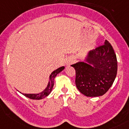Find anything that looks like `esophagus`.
Listing matches in <instances>:
<instances>
[{"label": "esophagus", "instance_id": "esophagus-1", "mask_svg": "<svg viewBox=\"0 0 129 129\" xmlns=\"http://www.w3.org/2000/svg\"><path fill=\"white\" fill-rule=\"evenodd\" d=\"M74 62V60L72 59H69L68 61H66V65L67 66H70L71 64H72Z\"/></svg>", "mask_w": 129, "mask_h": 129}]
</instances>
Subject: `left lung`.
<instances>
[{
    "label": "left lung",
    "mask_w": 129,
    "mask_h": 129,
    "mask_svg": "<svg viewBox=\"0 0 129 129\" xmlns=\"http://www.w3.org/2000/svg\"><path fill=\"white\" fill-rule=\"evenodd\" d=\"M75 70V85L87 97H99L106 93L117 73V60L112 46L104 44L90 50L84 61L72 65Z\"/></svg>",
    "instance_id": "1"
}]
</instances>
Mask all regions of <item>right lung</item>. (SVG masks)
<instances>
[{
    "label": "right lung",
    "mask_w": 129,
    "mask_h": 129,
    "mask_svg": "<svg viewBox=\"0 0 129 129\" xmlns=\"http://www.w3.org/2000/svg\"><path fill=\"white\" fill-rule=\"evenodd\" d=\"M64 66L60 67V68H59L58 69H57V70H55V71H54L52 74H50V78H49V82H48V85H47L46 88L43 91L40 92V93L37 94L22 93L21 92H20V93L24 95V96H26V97H28V98H30V99H37V100H40V99H44V98H45L46 97H47L48 95H49V94H50V93H51V91H52V89H53V87H54V81L55 76L59 74V73H60L63 70H64Z\"/></svg>",
    "instance_id": "1"
}]
</instances>
